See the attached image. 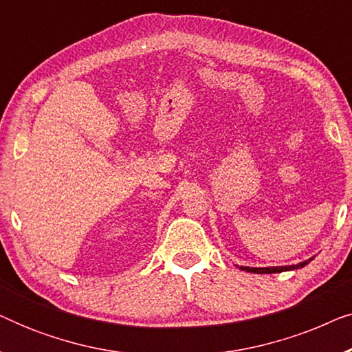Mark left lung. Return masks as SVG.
Segmentation results:
<instances>
[{"instance_id":"obj_1","label":"left lung","mask_w":352,"mask_h":352,"mask_svg":"<svg viewBox=\"0 0 352 352\" xmlns=\"http://www.w3.org/2000/svg\"><path fill=\"white\" fill-rule=\"evenodd\" d=\"M312 259V258H311ZM311 259H307L305 263H300V264H293V266H280V267H240L242 271H247V272H254V274H276V272H283V271H293V269H300V267H305L306 264H309Z\"/></svg>"}]
</instances>
